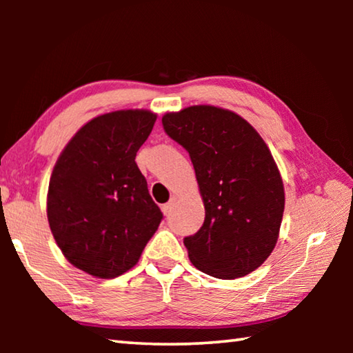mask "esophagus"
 I'll use <instances>...</instances> for the list:
<instances>
[{"label": "esophagus", "instance_id": "1", "mask_svg": "<svg viewBox=\"0 0 353 353\" xmlns=\"http://www.w3.org/2000/svg\"><path fill=\"white\" fill-rule=\"evenodd\" d=\"M174 204H176V199H171L168 204H165L163 207H162V212L166 214V216H168V214L171 213V210H172V207H174Z\"/></svg>", "mask_w": 353, "mask_h": 353}]
</instances>
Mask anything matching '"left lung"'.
<instances>
[{"label": "left lung", "instance_id": "1", "mask_svg": "<svg viewBox=\"0 0 353 353\" xmlns=\"http://www.w3.org/2000/svg\"><path fill=\"white\" fill-rule=\"evenodd\" d=\"M163 129L187 149L205 207L198 234L183 240L190 261L212 277H244L276 248L285 190L260 134L238 113L214 105L168 112Z\"/></svg>", "mask_w": 353, "mask_h": 353}]
</instances>
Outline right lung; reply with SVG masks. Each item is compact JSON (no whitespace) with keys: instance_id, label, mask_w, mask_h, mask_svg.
Returning a JSON list of instances; mask_svg holds the SVG:
<instances>
[{"instance_id":"add662e5","label":"right lung","mask_w":353,"mask_h":353,"mask_svg":"<svg viewBox=\"0 0 353 353\" xmlns=\"http://www.w3.org/2000/svg\"><path fill=\"white\" fill-rule=\"evenodd\" d=\"M157 113H104L77 130L59 155L48 187L52 236L71 265L113 279L139 263L163 214L148 191L135 155Z\"/></svg>"}]
</instances>
